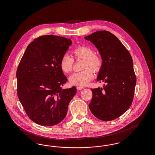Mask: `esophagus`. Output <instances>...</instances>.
Instances as JSON below:
<instances>
[{
    "mask_svg": "<svg viewBox=\"0 0 155 155\" xmlns=\"http://www.w3.org/2000/svg\"><path fill=\"white\" fill-rule=\"evenodd\" d=\"M84 88L83 87H80V86H78V87H77V89H78V90H79V91H80V90H82V89H83Z\"/></svg>",
    "mask_w": 155,
    "mask_h": 155,
    "instance_id": "34e87169",
    "label": "esophagus"
}]
</instances>
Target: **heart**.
<instances>
[{
	"label": "heart",
	"mask_w": 155,
	"mask_h": 155,
	"mask_svg": "<svg viewBox=\"0 0 155 155\" xmlns=\"http://www.w3.org/2000/svg\"><path fill=\"white\" fill-rule=\"evenodd\" d=\"M73 54L74 59L84 60L82 68L85 70L72 74L69 77L70 84L75 86H85L93 78V74L90 69L95 73L99 72L103 66V59L100 55L94 54L91 48L85 45L78 46L74 48ZM73 64L74 59L67 54H64L60 61V68L64 73H69L72 71Z\"/></svg>",
	"instance_id": "b5f03b06"
}]
</instances>
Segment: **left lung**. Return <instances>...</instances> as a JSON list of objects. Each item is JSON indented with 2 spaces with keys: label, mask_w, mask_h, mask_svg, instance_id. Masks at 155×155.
<instances>
[{
  "label": "left lung",
  "mask_w": 155,
  "mask_h": 155,
  "mask_svg": "<svg viewBox=\"0 0 155 155\" xmlns=\"http://www.w3.org/2000/svg\"><path fill=\"white\" fill-rule=\"evenodd\" d=\"M85 39L96 46L103 59L97 81L103 88L91 89V113L102 121H111L124 114L133 102L136 76L130 52L117 37L107 31L94 32Z\"/></svg>",
  "instance_id": "obj_1"
}]
</instances>
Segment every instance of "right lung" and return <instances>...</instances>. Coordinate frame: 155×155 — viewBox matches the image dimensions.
<instances>
[{"label":"right lung","instance_id":"right-lung-1","mask_svg":"<svg viewBox=\"0 0 155 155\" xmlns=\"http://www.w3.org/2000/svg\"><path fill=\"white\" fill-rule=\"evenodd\" d=\"M72 44L56 35L37 38L27 46L17 70V95L28 117L39 125L52 126L66 116L75 87L63 89L67 81L60 61Z\"/></svg>","mask_w":155,"mask_h":155}]
</instances>
